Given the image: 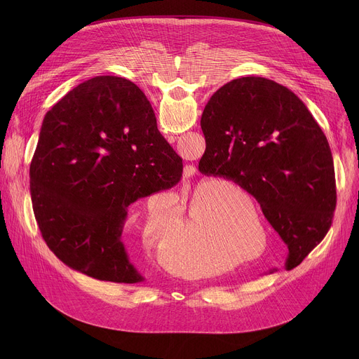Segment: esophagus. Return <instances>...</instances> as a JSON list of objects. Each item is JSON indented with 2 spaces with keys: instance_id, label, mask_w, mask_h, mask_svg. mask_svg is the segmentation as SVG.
Listing matches in <instances>:
<instances>
[{
  "instance_id": "esophagus-1",
  "label": "esophagus",
  "mask_w": 359,
  "mask_h": 359,
  "mask_svg": "<svg viewBox=\"0 0 359 359\" xmlns=\"http://www.w3.org/2000/svg\"><path fill=\"white\" fill-rule=\"evenodd\" d=\"M194 173H196V168H193V166H186V168H184V172H183V177H184L186 180H189V179H191V177L194 176Z\"/></svg>"
}]
</instances>
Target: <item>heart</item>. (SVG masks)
<instances>
[{
    "label": "heart",
    "instance_id": "b5f03b06",
    "mask_svg": "<svg viewBox=\"0 0 359 359\" xmlns=\"http://www.w3.org/2000/svg\"><path fill=\"white\" fill-rule=\"evenodd\" d=\"M224 186L219 183H208L201 187L198 191L196 206H191L187 215L182 213L179 216L180 226L189 233V234H209L210 226L209 222L201 213V208L206 206L204 212L213 213L215 216V236L217 240V244H222L227 251L233 254H238L250 248L254 243V230L252 223L250 219L234 215L231 212V203L226 196L223 194ZM234 193L241 194L243 191L234 190ZM146 230L150 237L158 238L159 241L169 240V236H172V230L163 229L161 223L156 220H147L146 222ZM255 227L259 230V236L264 237V230L260 222L255 223ZM222 245L216 247V251L222 254L223 248ZM251 259V257H250ZM212 269L210 263L204 264V270Z\"/></svg>",
    "mask_w": 359,
    "mask_h": 359
}]
</instances>
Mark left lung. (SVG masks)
Segmentation results:
<instances>
[{
  "label": "left lung",
  "mask_w": 359,
  "mask_h": 359,
  "mask_svg": "<svg viewBox=\"0 0 359 359\" xmlns=\"http://www.w3.org/2000/svg\"><path fill=\"white\" fill-rule=\"evenodd\" d=\"M206 150L198 170L230 179L260 203L299 266L328 233L337 204L332 153L304 102L262 76L217 89L201 115Z\"/></svg>",
  "instance_id": "left-lung-1"
}]
</instances>
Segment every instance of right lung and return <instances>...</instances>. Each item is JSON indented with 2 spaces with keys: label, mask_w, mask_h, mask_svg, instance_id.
I'll return each instance as SVG.
<instances>
[{
  "label": "right lung",
  "mask_w": 359,
  "mask_h": 359,
  "mask_svg": "<svg viewBox=\"0 0 359 359\" xmlns=\"http://www.w3.org/2000/svg\"><path fill=\"white\" fill-rule=\"evenodd\" d=\"M182 158L130 81L95 76L48 111L29 168L36 224L49 250L88 277L143 280L122 243L128 208L180 182Z\"/></svg>",
  "instance_id": "right-lung-1"
}]
</instances>
